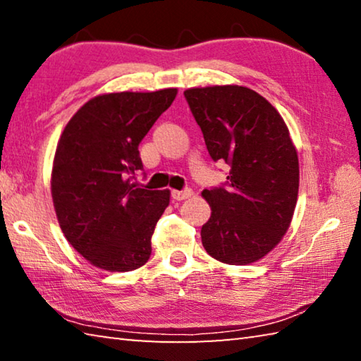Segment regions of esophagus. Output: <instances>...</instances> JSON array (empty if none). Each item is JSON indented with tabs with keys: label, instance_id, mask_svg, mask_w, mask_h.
Masks as SVG:
<instances>
[{
	"label": "esophagus",
	"instance_id": "esophagus-1",
	"mask_svg": "<svg viewBox=\"0 0 361 361\" xmlns=\"http://www.w3.org/2000/svg\"><path fill=\"white\" fill-rule=\"evenodd\" d=\"M194 192H192V189L191 188H186V189H183V191H172V197L175 199V200H185V199H189L191 197Z\"/></svg>",
	"mask_w": 361,
	"mask_h": 361
}]
</instances>
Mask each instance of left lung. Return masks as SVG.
Returning a JSON list of instances; mask_svg holds the SVG:
<instances>
[{
    "label": "left lung",
    "instance_id": "8db88e82",
    "mask_svg": "<svg viewBox=\"0 0 361 361\" xmlns=\"http://www.w3.org/2000/svg\"><path fill=\"white\" fill-rule=\"evenodd\" d=\"M213 161L231 167L224 186L204 189L212 216L202 245L212 258L243 266L282 240L295 213L299 162L279 111L243 85L185 90Z\"/></svg>",
    "mask_w": 361,
    "mask_h": 361
}]
</instances>
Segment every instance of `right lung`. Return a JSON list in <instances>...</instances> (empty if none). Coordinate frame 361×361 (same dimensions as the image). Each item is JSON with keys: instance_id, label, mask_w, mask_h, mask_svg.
<instances>
[{"instance_id": "1", "label": "right lung", "mask_w": 361, "mask_h": 361, "mask_svg": "<svg viewBox=\"0 0 361 361\" xmlns=\"http://www.w3.org/2000/svg\"><path fill=\"white\" fill-rule=\"evenodd\" d=\"M176 89L90 99L60 135L54 156V209L70 245L109 272L142 267L170 191L138 188V145L172 105Z\"/></svg>"}]
</instances>
